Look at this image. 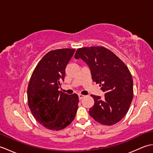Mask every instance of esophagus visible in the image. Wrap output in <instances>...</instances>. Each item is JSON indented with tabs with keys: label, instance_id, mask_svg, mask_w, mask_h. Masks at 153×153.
<instances>
[{
	"label": "esophagus",
	"instance_id": "obj_1",
	"mask_svg": "<svg viewBox=\"0 0 153 153\" xmlns=\"http://www.w3.org/2000/svg\"><path fill=\"white\" fill-rule=\"evenodd\" d=\"M78 97H79V99L81 100V99H82L83 98V97H85V95H82V94H79V95H78Z\"/></svg>",
	"mask_w": 153,
	"mask_h": 153
}]
</instances>
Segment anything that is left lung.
<instances>
[{"instance_id": "8db88e82", "label": "left lung", "mask_w": 153, "mask_h": 153, "mask_svg": "<svg viewBox=\"0 0 153 153\" xmlns=\"http://www.w3.org/2000/svg\"><path fill=\"white\" fill-rule=\"evenodd\" d=\"M88 65L92 79L99 83L105 98L91 95L94 105L89 115L102 125L120 122L128 112L134 97L133 79L126 65L111 51L103 47L78 48L74 56Z\"/></svg>"}]
</instances>
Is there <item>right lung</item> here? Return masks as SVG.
Listing matches in <instances>:
<instances>
[{"label":"right lung","mask_w":153,"mask_h":153,"mask_svg":"<svg viewBox=\"0 0 153 153\" xmlns=\"http://www.w3.org/2000/svg\"><path fill=\"white\" fill-rule=\"evenodd\" d=\"M74 52V48L48 52L35 67L29 82L27 101L32 114L51 130L59 131L69 126L78 108L77 94L70 95L58 91Z\"/></svg>","instance_id":"1"}]
</instances>
